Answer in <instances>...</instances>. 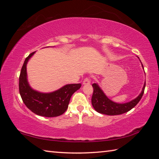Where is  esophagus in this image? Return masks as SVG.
<instances>
[{
	"instance_id": "1",
	"label": "esophagus",
	"mask_w": 159,
	"mask_h": 159,
	"mask_svg": "<svg viewBox=\"0 0 159 159\" xmlns=\"http://www.w3.org/2000/svg\"><path fill=\"white\" fill-rule=\"evenodd\" d=\"M90 82H91V80H90V78H85V79L83 80V85H88V84H90Z\"/></svg>"
}]
</instances>
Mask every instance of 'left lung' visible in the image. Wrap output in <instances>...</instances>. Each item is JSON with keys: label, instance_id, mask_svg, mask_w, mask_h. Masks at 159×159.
I'll use <instances>...</instances> for the list:
<instances>
[{"label": "left lung", "instance_id": "left-lung-1", "mask_svg": "<svg viewBox=\"0 0 159 159\" xmlns=\"http://www.w3.org/2000/svg\"><path fill=\"white\" fill-rule=\"evenodd\" d=\"M142 68L144 69L142 64ZM145 85H146V83H144L141 93L135 99L127 102V103L119 104L109 99L106 96L105 94L104 93L98 83H93L92 85L93 88V94L92 96V99H91L92 105L93 108L95 109V111L98 113H100V114L109 116L124 114V113L129 111L133 107H135L138 102L140 101L144 92Z\"/></svg>", "mask_w": 159, "mask_h": 159}]
</instances>
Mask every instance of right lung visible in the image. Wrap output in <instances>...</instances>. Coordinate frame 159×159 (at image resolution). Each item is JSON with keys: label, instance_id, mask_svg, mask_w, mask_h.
<instances>
[{"label": "right lung", "instance_id": "obj_1", "mask_svg": "<svg viewBox=\"0 0 159 159\" xmlns=\"http://www.w3.org/2000/svg\"><path fill=\"white\" fill-rule=\"evenodd\" d=\"M34 53H31L25 59L21 67L19 79L21 98L26 107L34 114L45 117L58 116L66 111L71 95L79 89L81 84H67L49 93H40L32 89L27 80L26 64Z\"/></svg>", "mask_w": 159, "mask_h": 159}]
</instances>
